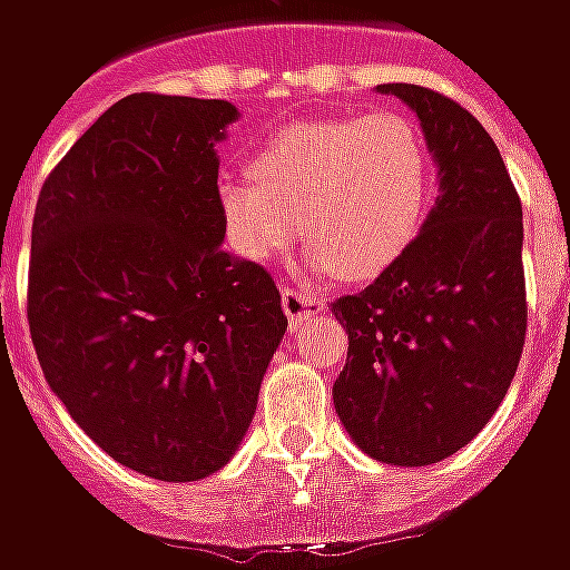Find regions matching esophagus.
Returning <instances> with one entry per match:
<instances>
[{"mask_svg": "<svg viewBox=\"0 0 570 570\" xmlns=\"http://www.w3.org/2000/svg\"><path fill=\"white\" fill-rule=\"evenodd\" d=\"M281 302H284L286 317H289V326L298 330L302 323L308 321L311 314H317L323 308V302L311 293H302V289H293V286H284L281 289Z\"/></svg>", "mask_w": 570, "mask_h": 570, "instance_id": "34e87169", "label": "esophagus"}]
</instances>
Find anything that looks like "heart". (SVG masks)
<instances>
[{"instance_id":"b5f03b06","label":"heart","mask_w":570,"mask_h":570,"mask_svg":"<svg viewBox=\"0 0 570 570\" xmlns=\"http://www.w3.org/2000/svg\"><path fill=\"white\" fill-rule=\"evenodd\" d=\"M249 170L216 188L225 237L247 262L284 256L302 223L317 268L366 281L406 253L428 210V149L394 109L289 125Z\"/></svg>"}]
</instances>
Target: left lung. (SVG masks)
<instances>
[{"mask_svg":"<svg viewBox=\"0 0 570 570\" xmlns=\"http://www.w3.org/2000/svg\"><path fill=\"white\" fill-rule=\"evenodd\" d=\"M375 91L415 112L440 195L406 253L333 305L347 333L333 403L360 452L428 466L489 424L522 357V204L466 109L421 85Z\"/></svg>","mask_w":570,"mask_h":570,"instance_id":"1","label":"left lung"}]
</instances>
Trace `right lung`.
Returning <instances> with one entry per match:
<instances>
[{
	"label": "right lung",
	"instance_id": "add662e5",
	"mask_svg": "<svg viewBox=\"0 0 570 570\" xmlns=\"http://www.w3.org/2000/svg\"><path fill=\"white\" fill-rule=\"evenodd\" d=\"M228 100L130 94L45 179L30 335L45 382L109 458L161 482L223 470L286 333L281 293L223 249Z\"/></svg>",
	"mask_w": 570,
	"mask_h": 570
}]
</instances>
